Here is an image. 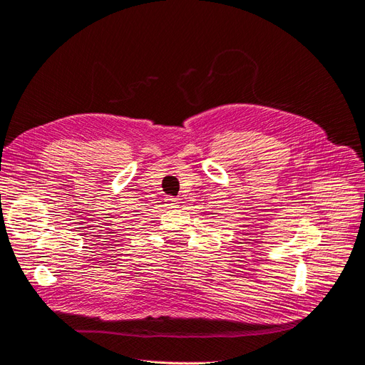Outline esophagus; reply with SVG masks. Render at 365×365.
<instances>
[{
	"instance_id": "34e87169",
	"label": "esophagus",
	"mask_w": 365,
	"mask_h": 365,
	"mask_svg": "<svg viewBox=\"0 0 365 365\" xmlns=\"http://www.w3.org/2000/svg\"><path fill=\"white\" fill-rule=\"evenodd\" d=\"M167 205H168L170 207H178V206H179V202H178V198H173V197L167 198Z\"/></svg>"
}]
</instances>
